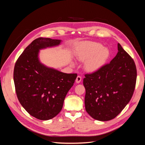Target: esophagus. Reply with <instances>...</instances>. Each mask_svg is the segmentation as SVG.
Segmentation results:
<instances>
[{
    "label": "esophagus",
    "mask_w": 145,
    "mask_h": 145,
    "mask_svg": "<svg viewBox=\"0 0 145 145\" xmlns=\"http://www.w3.org/2000/svg\"><path fill=\"white\" fill-rule=\"evenodd\" d=\"M81 80H82V77L80 76H78L77 77V78H76V83H79L81 82Z\"/></svg>",
    "instance_id": "34e87169"
}]
</instances>
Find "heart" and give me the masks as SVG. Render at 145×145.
<instances>
[{"label": "heart", "mask_w": 145, "mask_h": 145, "mask_svg": "<svg viewBox=\"0 0 145 145\" xmlns=\"http://www.w3.org/2000/svg\"><path fill=\"white\" fill-rule=\"evenodd\" d=\"M77 58L84 62L85 71L94 73L102 69L110 57V51L100 43L88 42L83 43L76 48ZM75 63L71 62V65Z\"/></svg>", "instance_id": "obj_1"}]
</instances>
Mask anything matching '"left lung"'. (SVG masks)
I'll use <instances>...</instances> for the list:
<instances>
[{
  "instance_id": "8db88e82",
  "label": "left lung",
  "mask_w": 145,
  "mask_h": 145,
  "mask_svg": "<svg viewBox=\"0 0 145 145\" xmlns=\"http://www.w3.org/2000/svg\"><path fill=\"white\" fill-rule=\"evenodd\" d=\"M118 52L99 71L85 74L86 112L95 120L108 121L125 108L135 89L137 69L133 59L118 43Z\"/></svg>"
}]
</instances>
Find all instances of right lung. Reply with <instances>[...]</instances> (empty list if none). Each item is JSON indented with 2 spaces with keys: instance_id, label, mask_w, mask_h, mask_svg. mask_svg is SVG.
Returning <instances> with one entry per match:
<instances>
[{
  "instance_id": "right-lung-1",
  "label": "right lung",
  "mask_w": 145,
  "mask_h": 145,
  "mask_svg": "<svg viewBox=\"0 0 145 145\" xmlns=\"http://www.w3.org/2000/svg\"><path fill=\"white\" fill-rule=\"evenodd\" d=\"M62 40L35 39L16 63L14 82L17 98L31 116L42 120L56 117L62 110L65 98L73 86L77 74H67L42 63L40 50L59 46Z\"/></svg>"
}]
</instances>
